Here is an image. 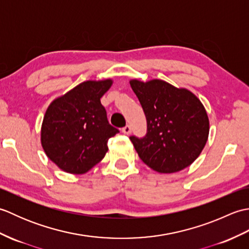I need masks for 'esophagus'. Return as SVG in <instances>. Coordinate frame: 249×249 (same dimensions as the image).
<instances>
[{"mask_svg": "<svg viewBox=\"0 0 249 249\" xmlns=\"http://www.w3.org/2000/svg\"><path fill=\"white\" fill-rule=\"evenodd\" d=\"M122 131H123L125 135H129L131 133V127H130L129 125H126L125 127L122 128Z\"/></svg>", "mask_w": 249, "mask_h": 249, "instance_id": "1", "label": "esophagus"}]
</instances>
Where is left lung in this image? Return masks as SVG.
Segmentation results:
<instances>
[{"mask_svg": "<svg viewBox=\"0 0 249 249\" xmlns=\"http://www.w3.org/2000/svg\"><path fill=\"white\" fill-rule=\"evenodd\" d=\"M129 83L146 118L143 138L129 137L141 160L160 173L178 172L192 165L209 137L202 103L188 89L158 79H134Z\"/></svg>", "mask_w": 249, "mask_h": 249, "instance_id": "obj_1", "label": "left lung"}]
</instances>
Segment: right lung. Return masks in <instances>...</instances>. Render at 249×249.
Segmentation results:
<instances>
[{
    "label": "right lung",
    "instance_id": "obj_1",
    "mask_svg": "<svg viewBox=\"0 0 249 249\" xmlns=\"http://www.w3.org/2000/svg\"><path fill=\"white\" fill-rule=\"evenodd\" d=\"M111 79L84 81L57 97L47 109L40 131L43 149L51 161L71 174H83L108 151L109 138L119 133L111 126L100 98Z\"/></svg>",
    "mask_w": 249,
    "mask_h": 249
}]
</instances>
